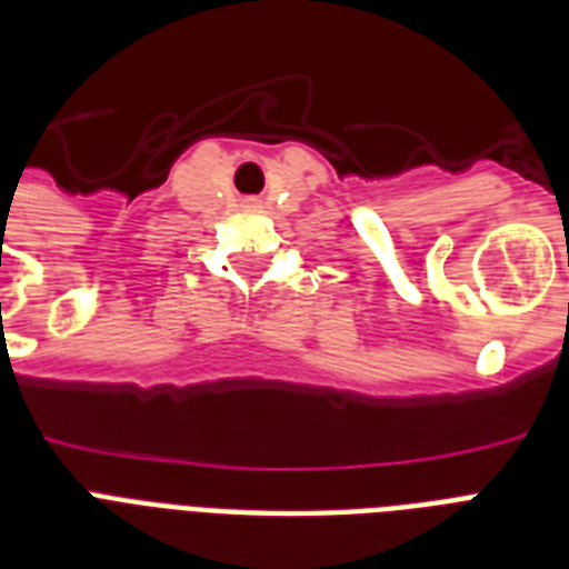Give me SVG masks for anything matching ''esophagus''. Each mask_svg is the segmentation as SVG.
Wrapping results in <instances>:
<instances>
[{
	"instance_id": "esophagus-1",
	"label": "esophagus",
	"mask_w": 569,
	"mask_h": 569,
	"mask_svg": "<svg viewBox=\"0 0 569 569\" xmlns=\"http://www.w3.org/2000/svg\"><path fill=\"white\" fill-rule=\"evenodd\" d=\"M248 206H250V209H257V206H259V203H257V200H250V203H248Z\"/></svg>"
}]
</instances>
